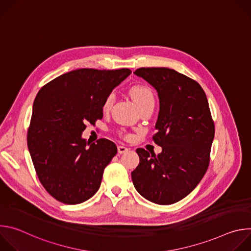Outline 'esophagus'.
I'll use <instances>...</instances> for the list:
<instances>
[{
    "label": "esophagus",
    "mask_w": 251,
    "mask_h": 251,
    "mask_svg": "<svg viewBox=\"0 0 251 251\" xmlns=\"http://www.w3.org/2000/svg\"><path fill=\"white\" fill-rule=\"evenodd\" d=\"M128 150H129V149L126 148L125 146H118V153H119V154H124V153H126Z\"/></svg>",
    "instance_id": "34e87169"
}]
</instances>
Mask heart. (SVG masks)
I'll list each match as a JSON object with an SVG mask.
<instances>
[{
    "instance_id": "obj_1",
    "label": "heart",
    "mask_w": 251,
    "mask_h": 251,
    "mask_svg": "<svg viewBox=\"0 0 251 251\" xmlns=\"http://www.w3.org/2000/svg\"><path fill=\"white\" fill-rule=\"evenodd\" d=\"M130 95L133 98V100L136 102V104L139 106V108H143V107L148 105H154L155 104V97L153 91L147 87V86H134L130 89ZM115 95L113 92L107 95L103 101V109L109 110L111 108L112 104L114 103Z\"/></svg>"
}]
</instances>
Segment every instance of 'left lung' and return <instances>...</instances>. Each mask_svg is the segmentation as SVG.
<instances>
[{
  "instance_id": "1",
  "label": "left lung",
  "mask_w": 251,
  "mask_h": 251,
  "mask_svg": "<svg viewBox=\"0 0 251 251\" xmlns=\"http://www.w3.org/2000/svg\"><path fill=\"white\" fill-rule=\"evenodd\" d=\"M158 92L160 111L153 140L162 147L157 156L142 148L131 173L137 192L158 204L186 198L206 172L214 124L206 95L194 79L167 67L135 70Z\"/></svg>"
}]
</instances>
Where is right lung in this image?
Masks as SVG:
<instances>
[{
  "label": "right lung",
  "instance_id": "1",
  "mask_svg": "<svg viewBox=\"0 0 251 251\" xmlns=\"http://www.w3.org/2000/svg\"><path fill=\"white\" fill-rule=\"evenodd\" d=\"M130 74L128 68H80L54 78L37 94L27 148L39 180L58 201L81 203L100 188L117 147L108 139L90 144L82 132L86 123L102 119L105 97Z\"/></svg>",
  "mask_w": 251,
  "mask_h": 251
}]
</instances>
